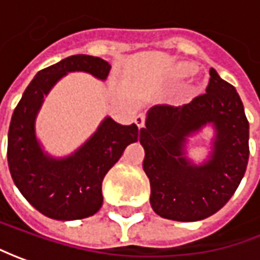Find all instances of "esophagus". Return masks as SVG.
I'll return each instance as SVG.
<instances>
[{
  "label": "esophagus",
  "mask_w": 260,
  "mask_h": 260,
  "mask_svg": "<svg viewBox=\"0 0 260 260\" xmlns=\"http://www.w3.org/2000/svg\"><path fill=\"white\" fill-rule=\"evenodd\" d=\"M135 123H137V126H138L139 129L144 128V126H145V116H144L142 113L137 115V116H135Z\"/></svg>",
  "instance_id": "obj_1"
}]
</instances>
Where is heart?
Returning a JSON list of instances; mask_svg holds the SVG:
<instances>
[{
    "label": "heart",
    "mask_w": 260,
    "mask_h": 260,
    "mask_svg": "<svg viewBox=\"0 0 260 260\" xmlns=\"http://www.w3.org/2000/svg\"><path fill=\"white\" fill-rule=\"evenodd\" d=\"M192 72H194V68L190 66V64H185V66H183V68L180 69V73H181L183 76H190Z\"/></svg>",
    "instance_id": "heart-1"
}]
</instances>
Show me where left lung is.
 <instances>
[{"label":"left lung","mask_w":260,"mask_h":260,"mask_svg":"<svg viewBox=\"0 0 260 260\" xmlns=\"http://www.w3.org/2000/svg\"><path fill=\"white\" fill-rule=\"evenodd\" d=\"M211 123V158L200 166L185 157L186 137ZM139 142L145 149L152 210L164 219L197 221L219 211L235 194L249 159V122L233 86L210 69L206 93L183 106L157 105L147 113Z\"/></svg>","instance_id":"1"}]
</instances>
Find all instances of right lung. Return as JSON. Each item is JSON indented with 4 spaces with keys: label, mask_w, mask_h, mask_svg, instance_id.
Listing matches in <instances>:
<instances>
[{
    "label": "right lung",
    "mask_w": 260,
    "mask_h": 260,
    "mask_svg": "<svg viewBox=\"0 0 260 260\" xmlns=\"http://www.w3.org/2000/svg\"><path fill=\"white\" fill-rule=\"evenodd\" d=\"M111 64L103 58L76 54L40 70L14 109L7 158L14 184L41 214L54 220L93 216L102 207V181L123 149L138 141L135 123L121 125L105 118L93 135L72 155L53 158L36 137V118L44 96L69 72H86L105 80Z\"/></svg>",
    "instance_id": "add662e5"
}]
</instances>
